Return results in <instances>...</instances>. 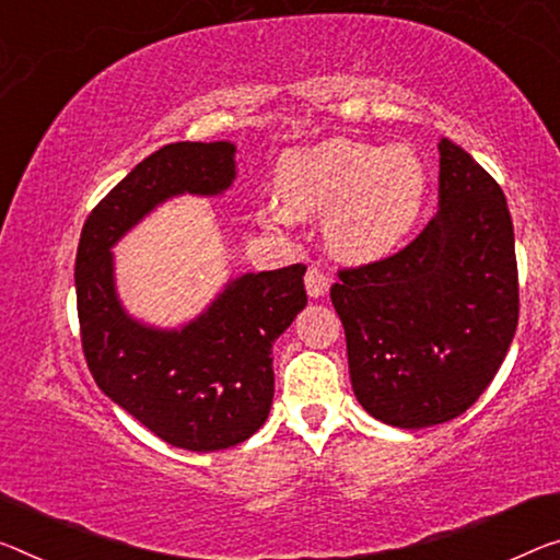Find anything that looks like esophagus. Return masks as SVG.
<instances>
[{
	"instance_id": "obj_1",
	"label": "esophagus",
	"mask_w": 560,
	"mask_h": 560,
	"mask_svg": "<svg viewBox=\"0 0 560 560\" xmlns=\"http://www.w3.org/2000/svg\"><path fill=\"white\" fill-rule=\"evenodd\" d=\"M305 290H307V295L313 298V300L323 298L325 292L330 290V275L325 272L323 268H310L305 272Z\"/></svg>"
}]
</instances>
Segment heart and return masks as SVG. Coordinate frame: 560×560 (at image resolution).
<instances>
[{"mask_svg": "<svg viewBox=\"0 0 560 560\" xmlns=\"http://www.w3.org/2000/svg\"><path fill=\"white\" fill-rule=\"evenodd\" d=\"M278 200L260 208L268 228L323 220L330 253L348 262H377L400 250L420 225L428 202V170L408 144L377 148L332 137L290 150L275 170Z\"/></svg>", "mask_w": 560, "mask_h": 560, "instance_id": "heart-1", "label": "heart"}]
</instances>
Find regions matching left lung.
Instances as JSON below:
<instances>
[{
	"label": "left lung",
	"instance_id": "left-lung-1",
	"mask_svg": "<svg viewBox=\"0 0 560 560\" xmlns=\"http://www.w3.org/2000/svg\"><path fill=\"white\" fill-rule=\"evenodd\" d=\"M441 210L388 260L330 288L352 393L385 425L448 423L480 398L518 325L515 240L503 190L443 137Z\"/></svg>",
	"mask_w": 560,
	"mask_h": 560
}]
</instances>
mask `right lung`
<instances>
[{"mask_svg": "<svg viewBox=\"0 0 560 560\" xmlns=\"http://www.w3.org/2000/svg\"><path fill=\"white\" fill-rule=\"evenodd\" d=\"M235 142H172L144 158L84 222L74 288L90 373L112 402L175 448L225 451L262 428L275 395L272 346L307 305L305 265L230 278L175 328L130 315L115 247L175 197H220L237 177Z\"/></svg>", "mask_w": 560, "mask_h": 560, "instance_id": "obj_1", "label": "right lung"}]
</instances>
